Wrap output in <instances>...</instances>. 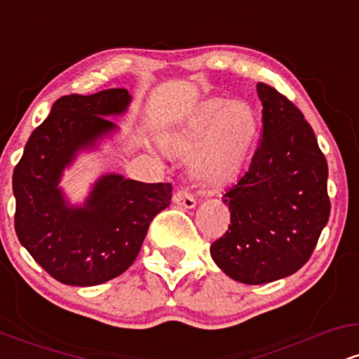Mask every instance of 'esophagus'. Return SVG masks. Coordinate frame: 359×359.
<instances>
[{
    "label": "esophagus",
    "mask_w": 359,
    "mask_h": 359,
    "mask_svg": "<svg viewBox=\"0 0 359 359\" xmlns=\"http://www.w3.org/2000/svg\"><path fill=\"white\" fill-rule=\"evenodd\" d=\"M174 203L177 205H182L185 209H194L196 208V199H194V196L189 191H177L175 196H174Z\"/></svg>",
    "instance_id": "obj_1"
}]
</instances>
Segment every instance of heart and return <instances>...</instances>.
I'll return each instance as SVG.
<instances>
[{
  "label": "heart",
  "instance_id": "heart-1",
  "mask_svg": "<svg viewBox=\"0 0 359 359\" xmlns=\"http://www.w3.org/2000/svg\"><path fill=\"white\" fill-rule=\"evenodd\" d=\"M258 133V121L246 102L205 101L191 118L162 137L163 147L189 155V172L208 184L228 182L241 172Z\"/></svg>",
  "mask_w": 359,
  "mask_h": 359
}]
</instances>
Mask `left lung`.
Masks as SVG:
<instances>
[{"instance_id": "left-lung-1", "label": "left lung", "mask_w": 359, "mask_h": 359, "mask_svg": "<svg viewBox=\"0 0 359 359\" xmlns=\"http://www.w3.org/2000/svg\"><path fill=\"white\" fill-rule=\"evenodd\" d=\"M263 135L248 170L224 192L231 224L211 257L236 282L285 278L311 258L327 224V162L302 113L258 82Z\"/></svg>"}]
</instances>
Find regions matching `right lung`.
I'll list each match as a JSON object with an SVG mask.
<instances>
[{
    "instance_id": "right-lung-1",
    "label": "right lung",
    "mask_w": 359,
    "mask_h": 359,
    "mask_svg": "<svg viewBox=\"0 0 359 359\" xmlns=\"http://www.w3.org/2000/svg\"><path fill=\"white\" fill-rule=\"evenodd\" d=\"M130 102V93L119 88L62 96L15 167L16 236L65 285H100L126 271L151 219L170 205L168 182L143 184L119 174L101 175L81 204H72L60 187L77 156L118 133L109 116L125 114Z\"/></svg>"
}]
</instances>
